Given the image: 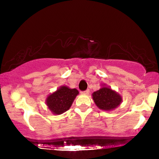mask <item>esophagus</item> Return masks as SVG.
Returning a JSON list of instances; mask_svg holds the SVG:
<instances>
[{"label":"esophagus","instance_id":"esophagus-1","mask_svg":"<svg viewBox=\"0 0 159 159\" xmlns=\"http://www.w3.org/2000/svg\"><path fill=\"white\" fill-rule=\"evenodd\" d=\"M89 93H90V90H87L85 91H83V92H82L81 93H82V94H83V95H88Z\"/></svg>","mask_w":159,"mask_h":159}]
</instances>
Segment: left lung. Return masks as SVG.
Returning <instances> with one entry per match:
<instances>
[{
    "instance_id": "left-lung-1",
    "label": "left lung",
    "mask_w": 159,
    "mask_h": 159,
    "mask_svg": "<svg viewBox=\"0 0 159 159\" xmlns=\"http://www.w3.org/2000/svg\"><path fill=\"white\" fill-rule=\"evenodd\" d=\"M92 96L98 108L107 111L115 109L122 102L121 95L109 87L106 86V84H102L98 90L93 93Z\"/></svg>"
}]
</instances>
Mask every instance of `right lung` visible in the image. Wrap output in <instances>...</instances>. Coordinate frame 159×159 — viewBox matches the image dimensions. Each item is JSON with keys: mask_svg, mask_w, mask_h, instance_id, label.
I'll use <instances>...</instances> for the list:
<instances>
[{"mask_svg": "<svg viewBox=\"0 0 159 159\" xmlns=\"http://www.w3.org/2000/svg\"><path fill=\"white\" fill-rule=\"evenodd\" d=\"M78 94L79 91L77 89L62 85L55 92L48 95L45 100V103L52 114L59 115L70 108Z\"/></svg>", "mask_w": 159, "mask_h": 159, "instance_id": "right-lung-1", "label": "right lung"}]
</instances>
